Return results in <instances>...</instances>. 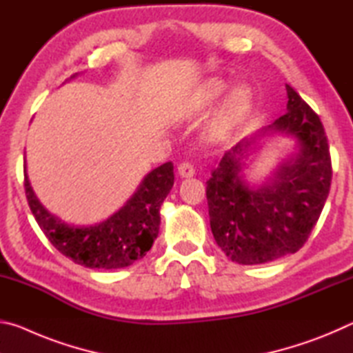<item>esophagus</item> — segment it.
Listing matches in <instances>:
<instances>
[{
    "label": "esophagus",
    "mask_w": 353,
    "mask_h": 353,
    "mask_svg": "<svg viewBox=\"0 0 353 353\" xmlns=\"http://www.w3.org/2000/svg\"><path fill=\"white\" fill-rule=\"evenodd\" d=\"M177 171H179V176L181 177H193L194 174H196V170H194V166L191 165V163H187V162H183V163H181L177 166Z\"/></svg>",
    "instance_id": "obj_1"
}]
</instances>
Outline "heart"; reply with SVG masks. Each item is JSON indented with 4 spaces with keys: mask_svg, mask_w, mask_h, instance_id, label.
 Returning <instances> with one entry per match:
<instances>
[{
    "mask_svg": "<svg viewBox=\"0 0 353 353\" xmlns=\"http://www.w3.org/2000/svg\"><path fill=\"white\" fill-rule=\"evenodd\" d=\"M227 82L219 77H212L201 88V99L204 104H212L227 90ZM254 105V92L246 83L236 85L225 94L223 103L208 128V137L213 141H223L230 135L238 124L249 115Z\"/></svg>",
    "mask_w": 353,
    "mask_h": 353,
    "instance_id": "b5f03b06",
    "label": "heart"
}]
</instances>
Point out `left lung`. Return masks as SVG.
I'll use <instances>...</instances> for the list:
<instances>
[{"instance_id": "left-lung-1", "label": "left lung", "mask_w": 353, "mask_h": 353, "mask_svg": "<svg viewBox=\"0 0 353 353\" xmlns=\"http://www.w3.org/2000/svg\"><path fill=\"white\" fill-rule=\"evenodd\" d=\"M285 115L224 154L207 181L208 216L221 250L240 265H261L294 254L308 240L332 182L328 143L319 117L286 85ZM291 136L296 154L260 185L245 179V160L261 139Z\"/></svg>"}]
</instances>
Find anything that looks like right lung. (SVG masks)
Returning <instances> with one entry per match:
<instances>
[{"instance_id": "add662e5", "label": "right lung", "mask_w": 353, "mask_h": 353, "mask_svg": "<svg viewBox=\"0 0 353 353\" xmlns=\"http://www.w3.org/2000/svg\"><path fill=\"white\" fill-rule=\"evenodd\" d=\"M172 185L174 166L166 162L146 174L126 204L112 216L93 225H74L41 204L29 182L25 160L26 198L40 229L59 252L92 270H119L146 255L159 235L160 207Z\"/></svg>"}]
</instances>
